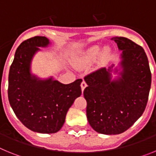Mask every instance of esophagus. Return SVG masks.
<instances>
[{
    "mask_svg": "<svg viewBox=\"0 0 156 156\" xmlns=\"http://www.w3.org/2000/svg\"><path fill=\"white\" fill-rule=\"evenodd\" d=\"M81 90H82V92H83V90H84V89L86 88L87 87V83L86 82H85L84 80H83L82 83H81Z\"/></svg>",
    "mask_w": 156,
    "mask_h": 156,
    "instance_id": "1",
    "label": "esophagus"
}]
</instances>
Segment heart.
<instances>
[{"label":"heart","mask_w":156,"mask_h":156,"mask_svg":"<svg viewBox=\"0 0 156 156\" xmlns=\"http://www.w3.org/2000/svg\"><path fill=\"white\" fill-rule=\"evenodd\" d=\"M101 53V48L98 46H93L88 48L87 50L83 52L76 61L75 62V66L77 68H83L87 66L93 62L97 58Z\"/></svg>","instance_id":"obj_1"}]
</instances>
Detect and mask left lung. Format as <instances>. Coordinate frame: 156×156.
<instances>
[{"label":"left lung","mask_w":156,"mask_h":156,"mask_svg":"<svg viewBox=\"0 0 156 156\" xmlns=\"http://www.w3.org/2000/svg\"><path fill=\"white\" fill-rule=\"evenodd\" d=\"M120 55L119 67L102 68L84 77L87 117L95 131L119 134L141 116L148 102L151 74L144 49L126 37L112 38ZM118 74L112 79L111 73Z\"/></svg>","instance_id":"obj_1"}]
</instances>
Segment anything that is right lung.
<instances>
[{
  "mask_svg": "<svg viewBox=\"0 0 156 156\" xmlns=\"http://www.w3.org/2000/svg\"><path fill=\"white\" fill-rule=\"evenodd\" d=\"M50 41L34 37L18 47L8 75V100L22 123L32 131L54 133L60 130L69 108L81 95L78 79L63 84L52 76L41 79L31 73L33 58Z\"/></svg>",
  "mask_w": 156,
  "mask_h": 156,
  "instance_id": "obj_1",
  "label": "right lung"
}]
</instances>
